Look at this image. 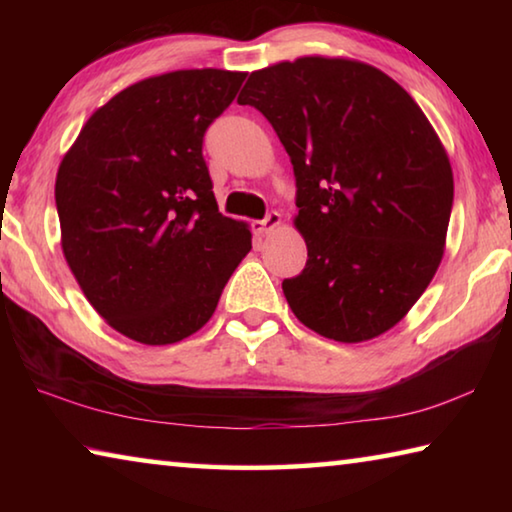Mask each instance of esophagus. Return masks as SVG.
I'll return each instance as SVG.
<instances>
[{
    "label": "esophagus",
    "mask_w": 512,
    "mask_h": 512,
    "mask_svg": "<svg viewBox=\"0 0 512 512\" xmlns=\"http://www.w3.org/2000/svg\"><path fill=\"white\" fill-rule=\"evenodd\" d=\"M280 221H282V216H280V212L277 210H271L268 212L262 221H255L253 223V230L257 232V235H268V232H271L273 228H277V225H280Z\"/></svg>",
    "instance_id": "34e87169"
}]
</instances>
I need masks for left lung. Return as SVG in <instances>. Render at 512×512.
<instances>
[{"label":"left lung","mask_w":512,"mask_h":512,"mask_svg":"<svg viewBox=\"0 0 512 512\" xmlns=\"http://www.w3.org/2000/svg\"><path fill=\"white\" fill-rule=\"evenodd\" d=\"M237 101L293 164L307 264L282 282L291 311L341 343L384 334L443 259L454 178L429 119L391 76L343 58L259 69Z\"/></svg>","instance_id":"obj_1"}]
</instances>
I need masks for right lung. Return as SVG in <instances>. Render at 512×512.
Listing matches in <instances>:
<instances>
[{
	"label": "right lung",
	"instance_id": "1",
	"mask_svg": "<svg viewBox=\"0 0 512 512\" xmlns=\"http://www.w3.org/2000/svg\"><path fill=\"white\" fill-rule=\"evenodd\" d=\"M246 74L180 69L115 94L60 162L63 253L85 298L128 339L167 345L212 318L253 248L219 212L203 137Z\"/></svg>",
	"mask_w": 512,
	"mask_h": 512
}]
</instances>
